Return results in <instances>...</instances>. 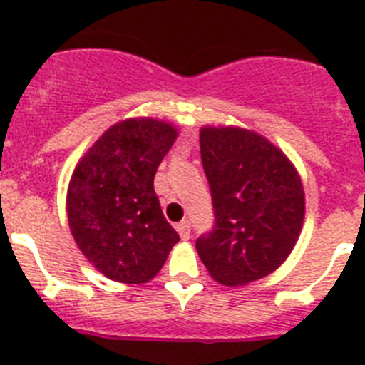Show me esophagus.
Listing matches in <instances>:
<instances>
[{
  "mask_svg": "<svg viewBox=\"0 0 365 365\" xmlns=\"http://www.w3.org/2000/svg\"><path fill=\"white\" fill-rule=\"evenodd\" d=\"M177 232H179L180 240H190V221L188 219H185V221H180L179 225H177Z\"/></svg>",
  "mask_w": 365,
  "mask_h": 365,
  "instance_id": "esophagus-1",
  "label": "esophagus"
}]
</instances>
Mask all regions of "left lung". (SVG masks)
Masks as SVG:
<instances>
[{
    "mask_svg": "<svg viewBox=\"0 0 365 365\" xmlns=\"http://www.w3.org/2000/svg\"><path fill=\"white\" fill-rule=\"evenodd\" d=\"M199 138L215 217L195 241L199 257L222 285L265 278L302 232V179L285 153L254 131L202 128Z\"/></svg>",
    "mask_w": 365,
    "mask_h": 365,
    "instance_id": "8db88e82",
    "label": "left lung"
}]
</instances>
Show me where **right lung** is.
<instances>
[{
	"label": "right lung",
	"mask_w": 365,
	"mask_h": 365,
	"mask_svg": "<svg viewBox=\"0 0 365 365\" xmlns=\"http://www.w3.org/2000/svg\"><path fill=\"white\" fill-rule=\"evenodd\" d=\"M175 138L168 122L128 118L111 125L74 168L67 190L71 234L113 282H150L180 240L153 188Z\"/></svg>",
	"instance_id": "1"
}]
</instances>
